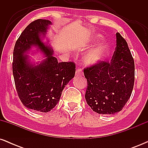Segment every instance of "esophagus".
I'll return each instance as SVG.
<instances>
[{
    "label": "esophagus",
    "instance_id": "1",
    "mask_svg": "<svg viewBox=\"0 0 148 148\" xmlns=\"http://www.w3.org/2000/svg\"><path fill=\"white\" fill-rule=\"evenodd\" d=\"M76 75L78 76H81L84 75V73H83L82 70H81V68H79V67H77V68H76Z\"/></svg>",
    "mask_w": 148,
    "mask_h": 148
}]
</instances>
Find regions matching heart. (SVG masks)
I'll return each instance as SVG.
<instances>
[{"label":"heart","mask_w":148,"mask_h":148,"mask_svg":"<svg viewBox=\"0 0 148 148\" xmlns=\"http://www.w3.org/2000/svg\"><path fill=\"white\" fill-rule=\"evenodd\" d=\"M103 36L101 34H94L92 37V41L96 42L102 40ZM108 51V45L106 42H102L95 46L90 49L84 56V61L87 64H95L101 62L104 58Z\"/></svg>","instance_id":"heart-1"}]
</instances>
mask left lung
<instances>
[{"instance_id":"8db88e82","label":"left lung","mask_w":148,"mask_h":148,"mask_svg":"<svg viewBox=\"0 0 148 148\" xmlns=\"http://www.w3.org/2000/svg\"><path fill=\"white\" fill-rule=\"evenodd\" d=\"M88 86L85 98L93 111L114 114L122 111L134 84V61L126 40L116 33L111 62L101 61L84 69Z\"/></svg>"}]
</instances>
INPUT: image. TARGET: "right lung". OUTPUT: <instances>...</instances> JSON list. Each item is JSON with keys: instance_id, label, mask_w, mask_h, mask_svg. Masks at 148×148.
Segmentation results:
<instances>
[{"instance_id": "right-lung-1", "label": "right lung", "mask_w": 148, "mask_h": 148, "mask_svg": "<svg viewBox=\"0 0 148 148\" xmlns=\"http://www.w3.org/2000/svg\"><path fill=\"white\" fill-rule=\"evenodd\" d=\"M51 22L37 19L22 32L13 52L12 72L15 86L20 100L26 108L47 113L60 101L64 88L73 79L76 72L73 62H58L51 47L42 42ZM36 46L46 58L33 64L25 54Z\"/></svg>"}]
</instances>
